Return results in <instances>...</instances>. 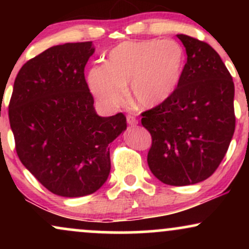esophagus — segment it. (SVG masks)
<instances>
[{
	"mask_svg": "<svg viewBox=\"0 0 249 249\" xmlns=\"http://www.w3.org/2000/svg\"><path fill=\"white\" fill-rule=\"evenodd\" d=\"M126 121H127V124L131 125V126H134V125L138 124V121H137V119L132 116H127Z\"/></svg>",
	"mask_w": 249,
	"mask_h": 249,
	"instance_id": "obj_1",
	"label": "esophagus"
}]
</instances>
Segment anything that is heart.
Wrapping results in <instances>:
<instances>
[{
  "instance_id": "1",
  "label": "heart",
  "mask_w": 249,
  "mask_h": 249,
  "mask_svg": "<svg viewBox=\"0 0 249 249\" xmlns=\"http://www.w3.org/2000/svg\"><path fill=\"white\" fill-rule=\"evenodd\" d=\"M184 68L185 53L177 42H124L111 50L107 64L91 68L88 83L97 102L107 108L125 102L128 84L133 102L142 108H152L173 96Z\"/></svg>"
}]
</instances>
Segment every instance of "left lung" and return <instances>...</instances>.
Returning <instances> with one entry per match:
<instances>
[{
    "label": "left lung",
    "instance_id": "obj_1",
    "mask_svg": "<svg viewBox=\"0 0 249 249\" xmlns=\"http://www.w3.org/2000/svg\"><path fill=\"white\" fill-rule=\"evenodd\" d=\"M187 53L181 81L168 101L142 113L152 137L151 172L161 182L186 186L210 178L227 152L235 130L234 83L219 53L180 34Z\"/></svg>",
    "mask_w": 249,
    "mask_h": 249
}]
</instances>
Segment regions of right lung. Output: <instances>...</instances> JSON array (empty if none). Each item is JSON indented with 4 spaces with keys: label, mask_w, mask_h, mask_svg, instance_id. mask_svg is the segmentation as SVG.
<instances>
[{
    "label": "right lung",
    "mask_w": 249,
    "mask_h": 249,
    "mask_svg": "<svg viewBox=\"0 0 249 249\" xmlns=\"http://www.w3.org/2000/svg\"><path fill=\"white\" fill-rule=\"evenodd\" d=\"M92 42L43 51L17 73L9 122L19 160L51 193L68 198L96 192L111 170L110 142L126 117H99L84 68Z\"/></svg>",
    "instance_id": "1"
}]
</instances>
